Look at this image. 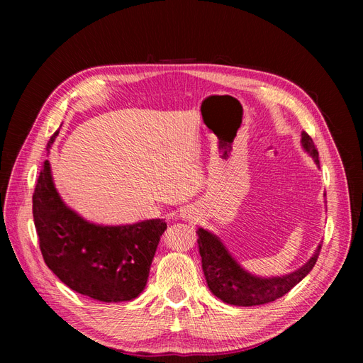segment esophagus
I'll return each instance as SVG.
<instances>
[{
    "label": "esophagus",
    "mask_w": 363,
    "mask_h": 363,
    "mask_svg": "<svg viewBox=\"0 0 363 363\" xmlns=\"http://www.w3.org/2000/svg\"><path fill=\"white\" fill-rule=\"evenodd\" d=\"M182 216L184 219H188V221H195V219H199V213H196V211L194 207H186L182 211Z\"/></svg>",
    "instance_id": "1"
}]
</instances>
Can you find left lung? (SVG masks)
Instances as JSON below:
<instances>
[{"mask_svg":"<svg viewBox=\"0 0 363 363\" xmlns=\"http://www.w3.org/2000/svg\"><path fill=\"white\" fill-rule=\"evenodd\" d=\"M301 144L306 151L311 152L316 164H320L318 150L306 131L301 133ZM196 233H199V248L208 289L224 303L233 306L250 307L276 301L312 271L321 251L320 244L311 260L298 271L291 272L288 276L260 279L240 268L215 235L204 228H199Z\"/></svg>","mask_w":363,"mask_h":363,"instance_id":"1","label":"left lung"}]
</instances>
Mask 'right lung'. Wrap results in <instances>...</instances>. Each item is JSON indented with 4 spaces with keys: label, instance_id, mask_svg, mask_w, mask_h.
<instances>
[{
    "label": "right lung",
    "instance_id": "1",
    "mask_svg": "<svg viewBox=\"0 0 363 363\" xmlns=\"http://www.w3.org/2000/svg\"><path fill=\"white\" fill-rule=\"evenodd\" d=\"M33 218L47 267L72 291L104 303L130 301L144 291L167 230L163 219L115 227L84 221L60 200L48 160L33 194Z\"/></svg>",
    "mask_w": 363,
    "mask_h": 363
}]
</instances>
